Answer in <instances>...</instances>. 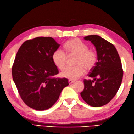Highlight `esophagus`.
I'll use <instances>...</instances> for the list:
<instances>
[{
  "instance_id": "obj_1",
  "label": "esophagus",
  "mask_w": 134,
  "mask_h": 134,
  "mask_svg": "<svg viewBox=\"0 0 134 134\" xmlns=\"http://www.w3.org/2000/svg\"><path fill=\"white\" fill-rule=\"evenodd\" d=\"M74 82H75V81H72V80H69L68 81V83L70 84V85H71V84H72V83H73Z\"/></svg>"
}]
</instances>
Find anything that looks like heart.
Returning a JSON list of instances; mask_svg holds the SVG:
<instances>
[{
  "instance_id": "heart-1",
  "label": "heart",
  "mask_w": 134,
  "mask_h": 134,
  "mask_svg": "<svg viewBox=\"0 0 134 134\" xmlns=\"http://www.w3.org/2000/svg\"><path fill=\"white\" fill-rule=\"evenodd\" d=\"M65 47L66 51L71 55L78 56L76 67H67L63 70L62 77L71 80H76L85 75L86 69L91 70L97 62V54L92 49H89L88 46L80 39L74 38L68 41ZM52 60L54 64L60 70L65 67L68 56L62 49H56L52 54Z\"/></svg>"
}]
</instances>
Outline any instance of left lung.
<instances>
[{
    "instance_id": "8db88e82",
    "label": "left lung",
    "mask_w": 134,
    "mask_h": 134,
    "mask_svg": "<svg viewBox=\"0 0 134 134\" xmlns=\"http://www.w3.org/2000/svg\"><path fill=\"white\" fill-rule=\"evenodd\" d=\"M84 39L94 45L98 62L88 75L93 80H84L81 96L88 105L101 107L109 102L119 89L123 77L121 60L115 46L100 36L88 35Z\"/></svg>"
}]
</instances>
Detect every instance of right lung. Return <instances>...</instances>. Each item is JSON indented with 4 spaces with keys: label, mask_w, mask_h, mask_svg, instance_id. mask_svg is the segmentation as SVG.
Returning a JSON list of instances; mask_svg holds the SVG:
<instances>
[{
    "label": "right lung",
    "mask_w": 134,
    "mask_h": 134,
    "mask_svg": "<svg viewBox=\"0 0 134 134\" xmlns=\"http://www.w3.org/2000/svg\"><path fill=\"white\" fill-rule=\"evenodd\" d=\"M59 46L51 37H37L25 41L16 53L13 81L23 102L35 110L51 108L69 85L67 78L53 77L58 70L52 56Z\"/></svg>",
    "instance_id": "1"
}]
</instances>
